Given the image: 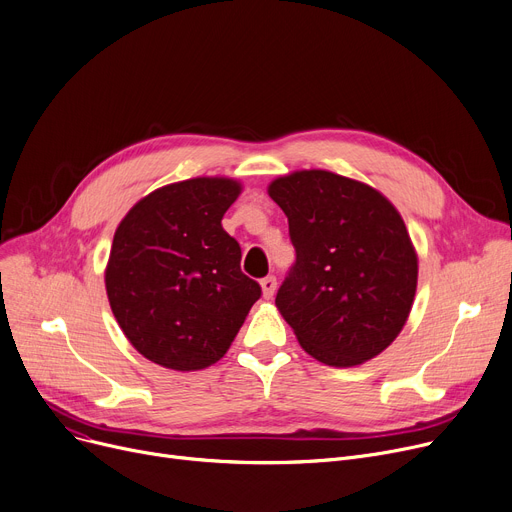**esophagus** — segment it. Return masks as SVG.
<instances>
[{
    "label": "esophagus",
    "instance_id": "34e87169",
    "mask_svg": "<svg viewBox=\"0 0 512 512\" xmlns=\"http://www.w3.org/2000/svg\"><path fill=\"white\" fill-rule=\"evenodd\" d=\"M276 286H278V280L274 276H265L261 280V292H263V299H272L274 292H276Z\"/></svg>",
    "mask_w": 512,
    "mask_h": 512
}]
</instances>
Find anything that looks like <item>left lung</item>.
<instances>
[{"mask_svg": "<svg viewBox=\"0 0 512 512\" xmlns=\"http://www.w3.org/2000/svg\"><path fill=\"white\" fill-rule=\"evenodd\" d=\"M297 251L276 307L305 351L355 367L394 342L417 290V253L398 209L373 186L328 170L272 180Z\"/></svg>", "mask_w": 512, "mask_h": 512, "instance_id": "8db88e82", "label": "left lung"}]
</instances>
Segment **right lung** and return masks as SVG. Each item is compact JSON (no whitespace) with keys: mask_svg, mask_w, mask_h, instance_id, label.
<instances>
[{"mask_svg":"<svg viewBox=\"0 0 512 512\" xmlns=\"http://www.w3.org/2000/svg\"><path fill=\"white\" fill-rule=\"evenodd\" d=\"M242 184L201 176L166 184L118 224L105 290L124 336L174 371L220 361L261 297L240 272L238 242L222 228Z\"/></svg>","mask_w":512,"mask_h":512,"instance_id":"add662e5","label":"right lung"}]
</instances>
